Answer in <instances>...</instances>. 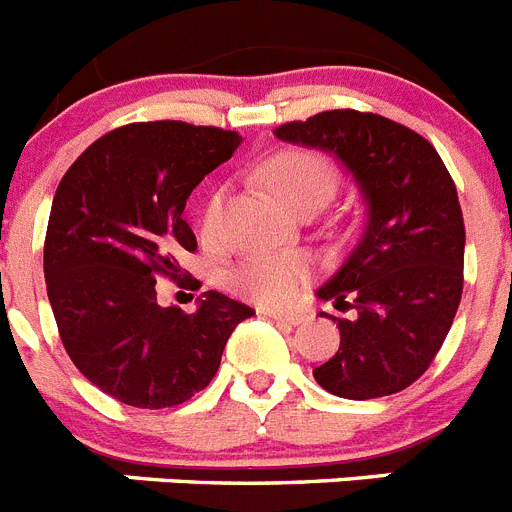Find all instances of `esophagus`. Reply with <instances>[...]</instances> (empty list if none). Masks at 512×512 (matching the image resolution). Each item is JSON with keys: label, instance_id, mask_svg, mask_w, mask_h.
<instances>
[{"label": "esophagus", "instance_id": "34e87169", "mask_svg": "<svg viewBox=\"0 0 512 512\" xmlns=\"http://www.w3.org/2000/svg\"><path fill=\"white\" fill-rule=\"evenodd\" d=\"M261 315H266V318H271V320H279V323H289V325H297L302 320L300 312L274 310V307H264V310H261Z\"/></svg>", "mask_w": 512, "mask_h": 512}]
</instances>
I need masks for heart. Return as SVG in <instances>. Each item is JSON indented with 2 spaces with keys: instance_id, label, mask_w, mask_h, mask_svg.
<instances>
[{
  "instance_id": "1",
  "label": "heart",
  "mask_w": 512,
  "mask_h": 512,
  "mask_svg": "<svg viewBox=\"0 0 512 512\" xmlns=\"http://www.w3.org/2000/svg\"><path fill=\"white\" fill-rule=\"evenodd\" d=\"M266 182L287 202L297 207L310 197H333L338 184L336 169L320 153L282 151L264 169ZM223 215V194H212L202 212V233L212 235ZM310 261L300 253H253L228 271V287L243 300L259 305H287L300 295L310 279Z\"/></svg>"
}]
</instances>
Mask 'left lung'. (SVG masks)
I'll return each instance as SVG.
<instances>
[{
    "label": "left lung",
    "instance_id": "1",
    "mask_svg": "<svg viewBox=\"0 0 512 512\" xmlns=\"http://www.w3.org/2000/svg\"><path fill=\"white\" fill-rule=\"evenodd\" d=\"M274 135L336 156L364 200L354 251L318 289L356 318H330L341 346L312 377L346 400L395 395L431 366L459 310L467 235L454 179L423 135L374 112L328 110Z\"/></svg>",
    "mask_w": 512,
    "mask_h": 512
}]
</instances>
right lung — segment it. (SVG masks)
<instances>
[{
    "label": "right lung",
    "mask_w": 512,
    "mask_h": 512,
    "mask_svg": "<svg viewBox=\"0 0 512 512\" xmlns=\"http://www.w3.org/2000/svg\"><path fill=\"white\" fill-rule=\"evenodd\" d=\"M233 130L133 122L94 140L53 197L43 271L63 348L104 395L174 408L215 377L230 333L253 310L202 292L187 315L156 300L176 253L197 238L182 217L197 184L241 146Z\"/></svg>",
    "instance_id": "add662e5"
}]
</instances>
